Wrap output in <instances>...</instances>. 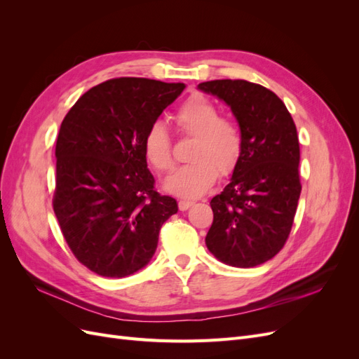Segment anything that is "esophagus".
I'll return each instance as SVG.
<instances>
[{"label": "esophagus", "instance_id": "1", "mask_svg": "<svg viewBox=\"0 0 359 359\" xmlns=\"http://www.w3.org/2000/svg\"><path fill=\"white\" fill-rule=\"evenodd\" d=\"M191 205H193V202H190V201H180L178 208H180V211H187Z\"/></svg>", "mask_w": 359, "mask_h": 359}]
</instances>
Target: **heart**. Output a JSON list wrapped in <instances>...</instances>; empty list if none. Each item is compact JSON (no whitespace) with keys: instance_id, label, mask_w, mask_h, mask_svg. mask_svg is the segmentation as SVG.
Instances as JSON below:
<instances>
[{"instance_id":"heart-1","label":"heart","mask_w":359,"mask_h":359,"mask_svg":"<svg viewBox=\"0 0 359 359\" xmlns=\"http://www.w3.org/2000/svg\"><path fill=\"white\" fill-rule=\"evenodd\" d=\"M220 109L202 94H193L175 112L178 132L194 136L190 151L193 163L173 170L163 181V189L182 199H196L208 193L219 173L227 177L243 154V135L238 124L220 116ZM144 156L158 172L172 168V144L166 126L151 124L142 139Z\"/></svg>"}]
</instances>
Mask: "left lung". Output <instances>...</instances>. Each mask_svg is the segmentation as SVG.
<instances>
[{
    "mask_svg": "<svg viewBox=\"0 0 359 359\" xmlns=\"http://www.w3.org/2000/svg\"><path fill=\"white\" fill-rule=\"evenodd\" d=\"M198 88L231 107L243 135L240 163L210 202L214 220L205 244L226 265L253 268L273 259L292 229L301 194L297 127L262 85L220 79Z\"/></svg>",
    "mask_w": 359,
    "mask_h": 359,
    "instance_id": "8db88e82",
    "label": "left lung"
}]
</instances>
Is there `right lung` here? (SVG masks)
Masks as SVG:
<instances>
[{
  "label": "right lung",
  "mask_w": 359,
  "mask_h": 359,
  "mask_svg": "<svg viewBox=\"0 0 359 359\" xmlns=\"http://www.w3.org/2000/svg\"><path fill=\"white\" fill-rule=\"evenodd\" d=\"M184 83L118 78L86 91L57 139L53 211L82 265L123 278L148 265L178 203L154 190L142 139Z\"/></svg>",
  "instance_id": "1"
}]
</instances>
